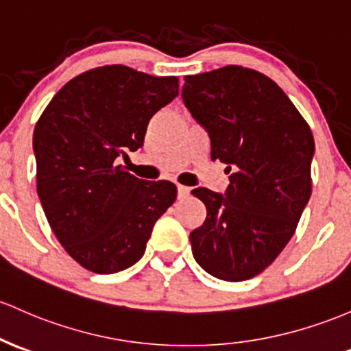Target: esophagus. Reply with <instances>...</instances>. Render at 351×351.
Here are the masks:
<instances>
[{
  "mask_svg": "<svg viewBox=\"0 0 351 351\" xmlns=\"http://www.w3.org/2000/svg\"><path fill=\"white\" fill-rule=\"evenodd\" d=\"M176 190H178V198H186L190 195V188L183 186V184H176Z\"/></svg>",
  "mask_w": 351,
  "mask_h": 351,
  "instance_id": "obj_1",
  "label": "esophagus"
}]
</instances>
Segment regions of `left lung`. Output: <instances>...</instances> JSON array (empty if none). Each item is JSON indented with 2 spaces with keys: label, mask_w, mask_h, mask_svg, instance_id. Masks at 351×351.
Here are the masks:
<instances>
[{
  "label": "left lung",
  "mask_w": 351,
  "mask_h": 351,
  "mask_svg": "<svg viewBox=\"0 0 351 351\" xmlns=\"http://www.w3.org/2000/svg\"><path fill=\"white\" fill-rule=\"evenodd\" d=\"M183 101L210 134L211 160L228 165L225 196L193 195L206 219L190 233L195 260L225 282L260 275L293 237L311 195L315 140L273 80L228 64L184 76Z\"/></svg>",
  "instance_id": "left-lung-1"
}]
</instances>
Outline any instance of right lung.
<instances>
[{
    "label": "right lung",
    "mask_w": 351,
    "mask_h": 351,
    "mask_svg": "<svg viewBox=\"0 0 351 351\" xmlns=\"http://www.w3.org/2000/svg\"><path fill=\"white\" fill-rule=\"evenodd\" d=\"M176 95V76L106 64L69 80L38 119V196L58 241L83 268L110 275L132 267L175 203L171 182H145L117 160L143 146L149 118Z\"/></svg>",
    "instance_id": "right-lung-1"
}]
</instances>
